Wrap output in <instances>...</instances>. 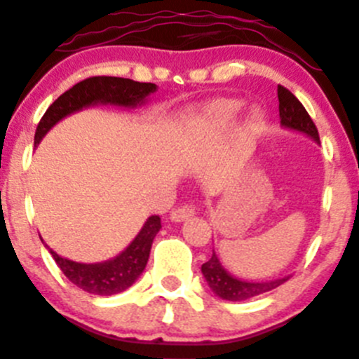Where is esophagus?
I'll list each match as a JSON object with an SVG mask.
<instances>
[{
	"instance_id": "obj_1",
	"label": "esophagus",
	"mask_w": 359,
	"mask_h": 359,
	"mask_svg": "<svg viewBox=\"0 0 359 359\" xmlns=\"http://www.w3.org/2000/svg\"><path fill=\"white\" fill-rule=\"evenodd\" d=\"M192 215H194V206L182 205V206H177V208L170 213V218H172L173 222H182L186 220V218H191Z\"/></svg>"
}]
</instances>
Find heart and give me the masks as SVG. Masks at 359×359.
Instances as JSON below:
<instances>
[{"label":"heart","instance_id":"1","mask_svg":"<svg viewBox=\"0 0 359 359\" xmlns=\"http://www.w3.org/2000/svg\"><path fill=\"white\" fill-rule=\"evenodd\" d=\"M236 108H237V103H225L224 107L220 108V110H218V113H220L222 116H229V115H232L233 111H236ZM259 127V116L258 115H252L251 118H249V129L251 130H256Z\"/></svg>","mask_w":359,"mask_h":359}]
</instances>
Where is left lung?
Masks as SVG:
<instances>
[{
    "mask_svg": "<svg viewBox=\"0 0 359 359\" xmlns=\"http://www.w3.org/2000/svg\"><path fill=\"white\" fill-rule=\"evenodd\" d=\"M278 115H280V123L289 129L304 132V134L311 135L315 141L320 142L318 129H316L315 122L311 116L308 115L306 108L301 104V101L294 96L292 93L284 86L278 84ZM203 275H205L206 282H208L210 289L213 290L217 296L227 301H246L249 297H255L258 294L269 292V290L278 287L284 284L289 277L277 278V280L270 282H244L239 278H233L232 275L224 270V266L218 262L217 255H211V258L201 266Z\"/></svg>",
    "mask_w": 359,
    "mask_h": 359,
    "instance_id": "1",
    "label": "left lung"
}]
</instances>
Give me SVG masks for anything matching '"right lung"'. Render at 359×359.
<instances>
[{
    "label": "right lung",
    "instance_id": "obj_1",
    "mask_svg": "<svg viewBox=\"0 0 359 359\" xmlns=\"http://www.w3.org/2000/svg\"><path fill=\"white\" fill-rule=\"evenodd\" d=\"M156 90V86L151 82H135L123 77H108V75H97L77 82L74 88L62 94L55 103L48 108L43 118L39 120L34 135V144H39L48 130L55 126L58 120L70 113L81 110L96 103H113L123 104V107H135L137 103L144 101L146 96ZM161 229L160 215H153L148 218L141 232L137 233L130 246L118 255L116 258L104 263H94V265H84L75 263L70 259L62 258L51 251L53 259L60 270L74 285L81 287L89 294L97 296H111L122 290L129 289L148 263L151 244L154 236Z\"/></svg>",
    "mask_w": 359,
    "mask_h": 359
}]
</instances>
